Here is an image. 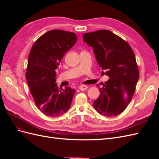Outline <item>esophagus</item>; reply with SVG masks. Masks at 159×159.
Listing matches in <instances>:
<instances>
[{
	"label": "esophagus",
	"instance_id": "34e87169",
	"mask_svg": "<svg viewBox=\"0 0 159 159\" xmlns=\"http://www.w3.org/2000/svg\"><path fill=\"white\" fill-rule=\"evenodd\" d=\"M79 89L81 90V91H85L88 89V86L85 85H81L80 87H79Z\"/></svg>",
	"mask_w": 159,
	"mask_h": 159
}]
</instances>
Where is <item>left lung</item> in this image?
Masks as SVG:
<instances>
[{"instance_id": "8db88e82", "label": "left lung", "mask_w": 159, "mask_h": 159, "mask_svg": "<svg viewBox=\"0 0 159 159\" xmlns=\"http://www.w3.org/2000/svg\"><path fill=\"white\" fill-rule=\"evenodd\" d=\"M84 41L93 48L103 74L109 77L99 88L93 107L100 115L113 117L121 113L131 102L139 80L134 52L127 42L107 30L85 33Z\"/></svg>"}]
</instances>
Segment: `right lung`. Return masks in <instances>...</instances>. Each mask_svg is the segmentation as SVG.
Returning <instances> with one entry per match:
<instances>
[{
  "label": "right lung",
  "mask_w": 159,
  "mask_h": 159,
  "mask_svg": "<svg viewBox=\"0 0 159 159\" xmlns=\"http://www.w3.org/2000/svg\"><path fill=\"white\" fill-rule=\"evenodd\" d=\"M77 41L75 33L47 32L34 42L28 56L26 78L37 107L47 116H61L70 108L75 89L56 84V70Z\"/></svg>",
  "instance_id": "1"
}]
</instances>
